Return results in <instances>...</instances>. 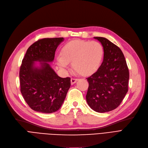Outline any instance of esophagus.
<instances>
[{"label":"esophagus","mask_w":148,"mask_h":148,"mask_svg":"<svg viewBox=\"0 0 148 148\" xmlns=\"http://www.w3.org/2000/svg\"><path fill=\"white\" fill-rule=\"evenodd\" d=\"M78 80V79H77V78H71V84L72 85L74 84Z\"/></svg>","instance_id":"obj_1"}]
</instances>
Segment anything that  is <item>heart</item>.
<instances>
[{
	"label": "heart",
	"mask_w": 148,
	"mask_h": 148,
	"mask_svg": "<svg viewBox=\"0 0 148 148\" xmlns=\"http://www.w3.org/2000/svg\"><path fill=\"white\" fill-rule=\"evenodd\" d=\"M104 53L103 45L97 41L73 40L66 43L56 58L58 66L66 70L72 62L73 69L82 75H90L101 65Z\"/></svg>",
	"instance_id": "obj_1"
}]
</instances>
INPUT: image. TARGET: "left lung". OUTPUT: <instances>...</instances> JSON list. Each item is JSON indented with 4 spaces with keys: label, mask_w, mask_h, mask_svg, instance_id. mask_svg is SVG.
Returning <instances> with one entry per match:
<instances>
[{
    "label": "left lung",
    "mask_w": 148,
    "mask_h": 148,
    "mask_svg": "<svg viewBox=\"0 0 148 148\" xmlns=\"http://www.w3.org/2000/svg\"><path fill=\"white\" fill-rule=\"evenodd\" d=\"M104 47L103 61L95 73L87 78L88 105L104 113L119 107L128 91L129 72L122 51L103 37H94Z\"/></svg>",
    "instance_id": "8db88e82"
}]
</instances>
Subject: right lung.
Returning a JSON list of instances; mask_svg holds the SVG:
<instances>
[{"instance_id": "obj_1", "label": "right lung", "mask_w": 148, "mask_h": 148, "mask_svg": "<svg viewBox=\"0 0 148 148\" xmlns=\"http://www.w3.org/2000/svg\"><path fill=\"white\" fill-rule=\"evenodd\" d=\"M63 38H44L29 47L20 67L21 92L32 109L50 114L60 109L70 88V78L59 76L48 62L53 61ZM34 62H40L36 66Z\"/></svg>"}]
</instances>
